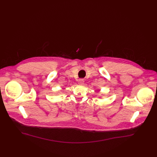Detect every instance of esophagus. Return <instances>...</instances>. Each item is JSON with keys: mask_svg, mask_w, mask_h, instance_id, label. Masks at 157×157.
Instances as JSON below:
<instances>
[{"mask_svg": "<svg viewBox=\"0 0 157 157\" xmlns=\"http://www.w3.org/2000/svg\"><path fill=\"white\" fill-rule=\"evenodd\" d=\"M84 82V80L83 79H79L78 80V84H83Z\"/></svg>", "mask_w": 157, "mask_h": 157, "instance_id": "esophagus-1", "label": "esophagus"}]
</instances>
